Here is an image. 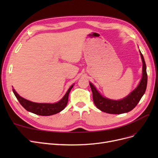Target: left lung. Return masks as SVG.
Instances as JSON below:
<instances>
[{"instance_id":"left-lung-1","label":"left lung","mask_w":158,"mask_h":158,"mask_svg":"<svg viewBox=\"0 0 158 158\" xmlns=\"http://www.w3.org/2000/svg\"><path fill=\"white\" fill-rule=\"evenodd\" d=\"M140 53L143 63L142 77L138 87L127 95L126 98L121 100H111L103 98L95 89L94 85L89 83L93 94L94 103L95 106L101 110L102 111L111 114H121L127 113L135 108L138 102H140V99L146 92L148 81L146 63L144 56H143L140 51Z\"/></svg>"}]
</instances>
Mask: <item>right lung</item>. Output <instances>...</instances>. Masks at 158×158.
<instances>
[{"label":"right lung","instance_id":"add662e5","mask_svg":"<svg viewBox=\"0 0 158 158\" xmlns=\"http://www.w3.org/2000/svg\"><path fill=\"white\" fill-rule=\"evenodd\" d=\"M73 85H71L64 96L59 102L55 103H34L20 97L14 89L13 92L22 106L27 111L41 116H49L59 113L63 110L68 103L69 95Z\"/></svg>","mask_w":158,"mask_h":158}]
</instances>
